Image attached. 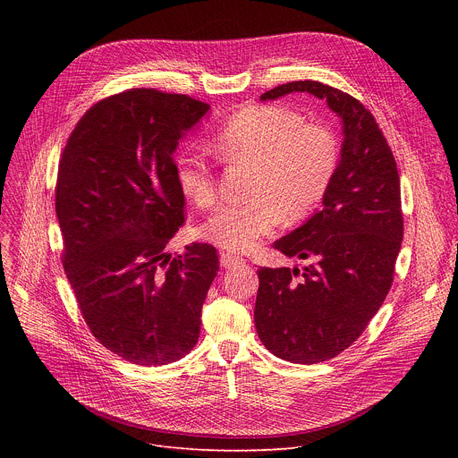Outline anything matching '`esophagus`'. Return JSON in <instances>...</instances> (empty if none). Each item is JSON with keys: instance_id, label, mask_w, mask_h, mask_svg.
<instances>
[{"instance_id": "1", "label": "esophagus", "mask_w": 458, "mask_h": 458, "mask_svg": "<svg viewBox=\"0 0 458 458\" xmlns=\"http://www.w3.org/2000/svg\"><path fill=\"white\" fill-rule=\"evenodd\" d=\"M244 263V259L239 257V255H233V253H228V251H223L221 253V267L223 268H233L237 265Z\"/></svg>"}]
</instances>
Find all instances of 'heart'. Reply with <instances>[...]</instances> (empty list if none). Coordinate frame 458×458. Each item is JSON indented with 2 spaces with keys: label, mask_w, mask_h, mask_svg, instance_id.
I'll return each instance as SVG.
<instances>
[{
  "label": "heart",
  "mask_w": 458,
  "mask_h": 458,
  "mask_svg": "<svg viewBox=\"0 0 458 458\" xmlns=\"http://www.w3.org/2000/svg\"><path fill=\"white\" fill-rule=\"evenodd\" d=\"M212 152L226 165H250V199L219 208L205 235L230 251H250L283 219L310 216L328 191L337 168V143L328 128L304 123L281 105L248 106L233 114L212 140ZM179 190L199 208L217 199L214 165L198 152L175 161Z\"/></svg>",
  "instance_id": "1"
}]
</instances>
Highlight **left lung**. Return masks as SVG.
Wrapping results in <instances>:
<instances>
[{"label": "left lung", "instance_id": "left-lung-1", "mask_svg": "<svg viewBox=\"0 0 458 458\" xmlns=\"http://www.w3.org/2000/svg\"><path fill=\"white\" fill-rule=\"evenodd\" d=\"M308 92L343 119L344 141L322 208L274 242L299 268H259L257 335L279 359L317 364L337 357L366 330L395 276L404 235L397 163L371 112L318 81H292L260 96Z\"/></svg>", "mask_w": 458, "mask_h": 458}]
</instances>
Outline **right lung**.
<instances>
[{"instance_id": "right-lung-1", "label": "right lung", "mask_w": 458, "mask_h": 458, "mask_svg": "<svg viewBox=\"0 0 458 458\" xmlns=\"http://www.w3.org/2000/svg\"><path fill=\"white\" fill-rule=\"evenodd\" d=\"M208 108L156 89L114 94L85 112L59 159L63 268L90 334L126 362L170 364L199 339L217 250L165 248L184 225L174 150Z\"/></svg>"}]
</instances>
